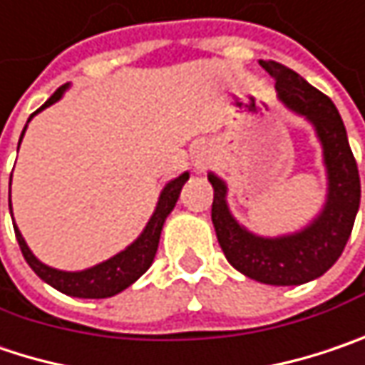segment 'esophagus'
<instances>
[{
	"instance_id": "esophagus-1",
	"label": "esophagus",
	"mask_w": 365,
	"mask_h": 365,
	"mask_svg": "<svg viewBox=\"0 0 365 365\" xmlns=\"http://www.w3.org/2000/svg\"><path fill=\"white\" fill-rule=\"evenodd\" d=\"M204 167H206V163H204V159H202V161H198V169H204Z\"/></svg>"
}]
</instances>
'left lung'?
<instances>
[{
	"mask_svg": "<svg viewBox=\"0 0 365 365\" xmlns=\"http://www.w3.org/2000/svg\"><path fill=\"white\" fill-rule=\"evenodd\" d=\"M260 66L274 78L279 98L316 128L329 175L327 204L297 233L258 237L233 219L227 208L225 182L210 173L208 182L215 190L210 217L231 267L267 285H302L322 277L343 254L359 208V171L343 119L331 98L283 63L260 59Z\"/></svg>",
	"mask_w": 365,
	"mask_h": 365,
	"instance_id": "8db88e82",
	"label": "left lung"
}]
</instances>
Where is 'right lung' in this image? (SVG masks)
Wrapping results in <instances>:
<instances>
[{"label":"right lung","instance_id":"add662e5","mask_svg":"<svg viewBox=\"0 0 365 365\" xmlns=\"http://www.w3.org/2000/svg\"><path fill=\"white\" fill-rule=\"evenodd\" d=\"M66 88L68 86H59L53 95L49 97V101L41 109H36L34 113L43 111L45 107H49V105H53L55 101H59ZM24 132H26V128L22 130V136H24ZM22 136H20V142H22ZM187 178H190V173H182L180 178H175L173 182L167 183L165 190L161 192L159 204H157L148 225L144 227V231L140 233L138 240L132 246L125 247L123 252H119L113 258L101 262L97 267L86 268V270H80V272H66V270H57V268L47 267L41 260H36V256L31 252V247L26 246V242H24L22 233L18 231V227H14L18 246L22 250V256L29 262V267L33 268L45 283H49L51 287L66 293V295L88 297V299H103V297L118 295L119 291L128 289L134 281H138L140 277L148 270V267L153 264L157 247H159V240H161L163 223H165L167 215L173 210V206H175L178 198H180L182 185L187 182Z\"/></svg>","mask_w":365,"mask_h":365}]
</instances>
